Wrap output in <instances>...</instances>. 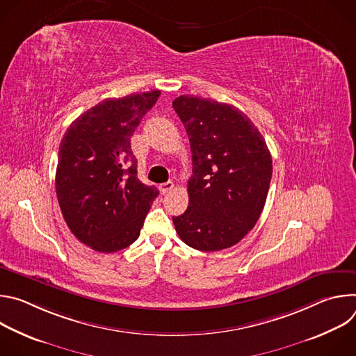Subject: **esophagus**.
<instances>
[{
  "label": "esophagus",
  "mask_w": 356,
  "mask_h": 356,
  "mask_svg": "<svg viewBox=\"0 0 356 356\" xmlns=\"http://www.w3.org/2000/svg\"><path fill=\"white\" fill-rule=\"evenodd\" d=\"M173 187H175L173 181H166V183H163V184H161V186H159V190H161V193H162V194H168L169 191H172V190H173Z\"/></svg>",
  "instance_id": "1"
}]
</instances>
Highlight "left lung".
Listing matches in <instances>:
<instances>
[{"label":"left lung","mask_w":356,"mask_h":356,"mask_svg":"<svg viewBox=\"0 0 356 356\" xmlns=\"http://www.w3.org/2000/svg\"><path fill=\"white\" fill-rule=\"evenodd\" d=\"M193 154L188 207L173 217L180 239L214 252L238 243L261 217L272 179V156L253 122L236 107L180 95L172 103Z\"/></svg>","instance_id":"1"}]
</instances>
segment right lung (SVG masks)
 <instances>
[{"mask_svg": "<svg viewBox=\"0 0 356 356\" xmlns=\"http://www.w3.org/2000/svg\"><path fill=\"white\" fill-rule=\"evenodd\" d=\"M159 90L107 98L72 122L59 146L56 194L73 235L98 252L134 243L158 197L138 179L131 138Z\"/></svg>", "mask_w": 356, "mask_h": 356, "instance_id": "1", "label": "right lung"}]
</instances>
